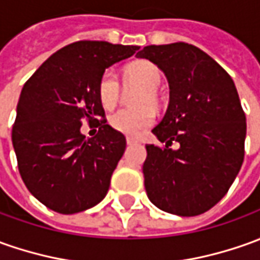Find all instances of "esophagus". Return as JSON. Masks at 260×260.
<instances>
[{
	"label": "esophagus",
	"instance_id": "1",
	"mask_svg": "<svg viewBox=\"0 0 260 260\" xmlns=\"http://www.w3.org/2000/svg\"><path fill=\"white\" fill-rule=\"evenodd\" d=\"M126 144H128V145H135V144H139V141H138L137 138L128 137V138H126Z\"/></svg>",
	"mask_w": 260,
	"mask_h": 260
}]
</instances>
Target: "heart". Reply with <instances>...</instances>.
Returning a JSON list of instances; mask_svg holds the SVG:
<instances>
[{
	"label": "heart",
	"instance_id": "b5f03b06",
	"mask_svg": "<svg viewBox=\"0 0 260 260\" xmlns=\"http://www.w3.org/2000/svg\"><path fill=\"white\" fill-rule=\"evenodd\" d=\"M162 82V72L152 62L141 61L128 65L123 70V84L126 86H141L135 96L137 108L119 109L109 118L111 126L121 134L137 137L142 131L155 122V112L151 108L159 104V88ZM98 98L105 109H112L118 105L121 98V85L115 72L107 70L98 81Z\"/></svg>",
	"mask_w": 260,
	"mask_h": 260
}]
</instances>
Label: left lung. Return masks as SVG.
Listing matches in <instances>:
<instances>
[{
  "instance_id": "left-lung-1",
  "label": "left lung",
  "mask_w": 260,
  "mask_h": 260,
  "mask_svg": "<svg viewBox=\"0 0 260 260\" xmlns=\"http://www.w3.org/2000/svg\"><path fill=\"white\" fill-rule=\"evenodd\" d=\"M137 56L158 65L169 82L167 114L152 129L165 146L146 145V195L168 213L201 215L226 195L243 162L246 118L236 86L190 44L148 45Z\"/></svg>"
}]
</instances>
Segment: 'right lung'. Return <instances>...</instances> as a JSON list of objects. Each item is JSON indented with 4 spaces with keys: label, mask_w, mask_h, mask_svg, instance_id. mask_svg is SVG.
<instances>
[{
    "label": "right lung",
    "mask_w": 260,
    "mask_h": 260,
    "mask_svg": "<svg viewBox=\"0 0 260 260\" xmlns=\"http://www.w3.org/2000/svg\"><path fill=\"white\" fill-rule=\"evenodd\" d=\"M138 49L107 41L74 42L52 54L25 82L12 145L25 186L49 209L78 213L107 195L126 139L107 123L96 88L107 68ZM82 120L100 128L95 137L80 134Z\"/></svg>",
    "instance_id": "right-lung-1"
}]
</instances>
